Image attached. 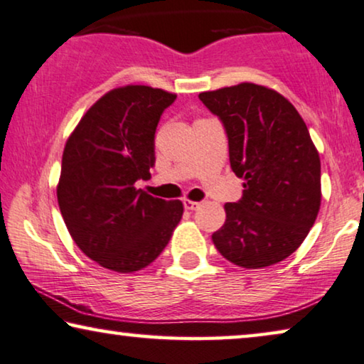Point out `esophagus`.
Returning a JSON list of instances; mask_svg holds the SVG:
<instances>
[{
    "label": "esophagus",
    "mask_w": 364,
    "mask_h": 364,
    "mask_svg": "<svg viewBox=\"0 0 364 364\" xmlns=\"http://www.w3.org/2000/svg\"><path fill=\"white\" fill-rule=\"evenodd\" d=\"M183 207H186V210H197L200 207V202H193V200L186 198L183 200Z\"/></svg>",
    "instance_id": "1"
}]
</instances>
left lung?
I'll return each instance as SVG.
<instances>
[{
    "mask_svg": "<svg viewBox=\"0 0 364 364\" xmlns=\"http://www.w3.org/2000/svg\"><path fill=\"white\" fill-rule=\"evenodd\" d=\"M221 119L231 169L243 197L225 203V225L212 235L220 255L259 269L302 245L320 210V157L294 105L272 88L240 83L198 95Z\"/></svg>",
    "mask_w": 364,
    "mask_h": 364,
    "instance_id": "1",
    "label": "left lung"
}]
</instances>
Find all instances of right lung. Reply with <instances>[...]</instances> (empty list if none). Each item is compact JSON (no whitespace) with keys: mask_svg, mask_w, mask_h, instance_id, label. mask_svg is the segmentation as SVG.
<instances>
[{"mask_svg":"<svg viewBox=\"0 0 364 364\" xmlns=\"http://www.w3.org/2000/svg\"><path fill=\"white\" fill-rule=\"evenodd\" d=\"M176 98L146 85L113 88L65 143L57 186L62 218L83 255L109 271L149 266L182 218L181 200L167 202L134 187L151 177L157 123Z\"/></svg>","mask_w":364,"mask_h":364,"instance_id":"1","label":"right lung"}]
</instances>
